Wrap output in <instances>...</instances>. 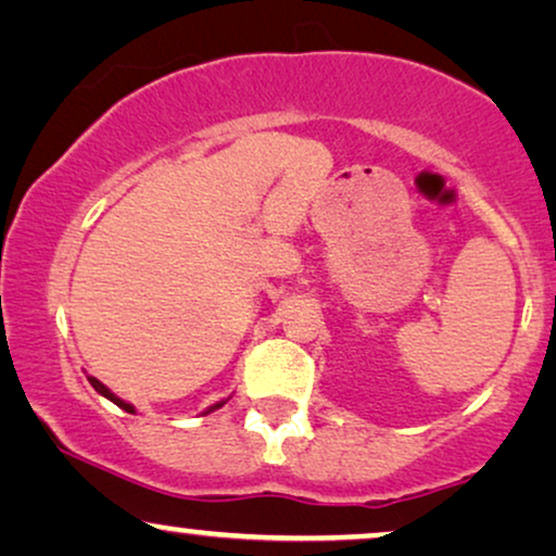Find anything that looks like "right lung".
<instances>
[{
    "label": "right lung",
    "instance_id": "add662e5",
    "mask_svg": "<svg viewBox=\"0 0 556 556\" xmlns=\"http://www.w3.org/2000/svg\"><path fill=\"white\" fill-rule=\"evenodd\" d=\"M89 382H91V388H94L97 392H100V395H104L108 400H112V403H115L117 407H123V410L132 413V405H128V403H125V400H121L117 395H112V392H110L108 388H104V384L100 382V379H97V377H89ZM220 405H223V403H217V405H213V407H207V413H213L215 407H220Z\"/></svg>",
    "mask_w": 556,
    "mask_h": 556
}]
</instances>
